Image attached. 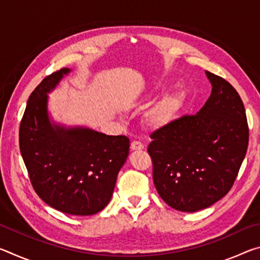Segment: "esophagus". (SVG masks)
<instances>
[{"label":"esophagus","mask_w":260,"mask_h":260,"mask_svg":"<svg viewBox=\"0 0 260 260\" xmlns=\"http://www.w3.org/2000/svg\"><path fill=\"white\" fill-rule=\"evenodd\" d=\"M131 149L132 150H142L143 144L139 142V141H133V142L131 143Z\"/></svg>","instance_id":"esophagus-1"}]
</instances>
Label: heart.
<instances>
[{
  "label": "heart",
  "mask_w": 260,
  "mask_h": 260,
  "mask_svg": "<svg viewBox=\"0 0 260 260\" xmlns=\"http://www.w3.org/2000/svg\"><path fill=\"white\" fill-rule=\"evenodd\" d=\"M183 103L181 94H172L166 96L164 100L158 102L146 116V124L152 129L165 128L177 118Z\"/></svg>",
  "instance_id": "heart-1"
}]
</instances>
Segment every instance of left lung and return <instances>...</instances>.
<instances>
[{"instance_id": "obj_1", "label": "left lung", "mask_w": 260, "mask_h": 260, "mask_svg": "<svg viewBox=\"0 0 260 260\" xmlns=\"http://www.w3.org/2000/svg\"><path fill=\"white\" fill-rule=\"evenodd\" d=\"M205 74L212 91L204 107L156 131L148 147L158 193L182 212L209 208L231 190L249 143L240 95L225 79Z\"/></svg>"}]
</instances>
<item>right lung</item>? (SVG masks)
<instances>
[{"instance_id":"obj_1","label":"right lung","mask_w":260,"mask_h":260,"mask_svg":"<svg viewBox=\"0 0 260 260\" xmlns=\"http://www.w3.org/2000/svg\"><path fill=\"white\" fill-rule=\"evenodd\" d=\"M71 72L61 69L30 94L19 129V148L34 190L60 212L91 215L111 200L129 153V139L85 126L58 124L48 111V94Z\"/></svg>"}]
</instances>
